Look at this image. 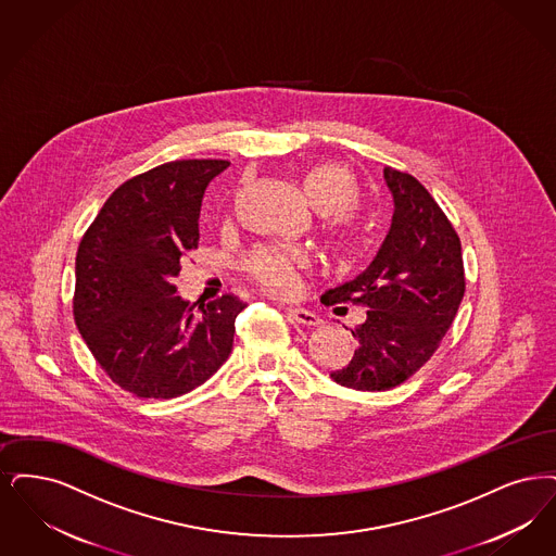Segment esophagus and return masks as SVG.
I'll return each mask as SVG.
<instances>
[{
  "label": "esophagus",
  "instance_id": "34e87169",
  "mask_svg": "<svg viewBox=\"0 0 556 556\" xmlns=\"http://www.w3.org/2000/svg\"><path fill=\"white\" fill-rule=\"evenodd\" d=\"M287 315L303 326H319L321 324L319 315H315L314 312H309L305 307H287Z\"/></svg>",
  "mask_w": 556,
  "mask_h": 556
}]
</instances>
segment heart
I'll return each instance as SVG.
<instances>
[{
	"mask_svg": "<svg viewBox=\"0 0 556 556\" xmlns=\"http://www.w3.org/2000/svg\"><path fill=\"white\" fill-rule=\"evenodd\" d=\"M303 189L317 212L328 214V226L339 247L357 242V228L351 214L362 203V189L353 172L340 164H317L303 176ZM309 264V255L290 244L267 242L253 247L242 257V271L257 287L276 294L290 296L301 287V271Z\"/></svg>",
	"mask_w": 556,
	"mask_h": 556,
	"instance_id": "1",
	"label": "heart"
}]
</instances>
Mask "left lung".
<instances>
[{"instance_id": "left-lung-1", "label": "left lung", "mask_w": 556, "mask_h": 556, "mask_svg": "<svg viewBox=\"0 0 556 556\" xmlns=\"http://www.w3.org/2000/svg\"><path fill=\"white\" fill-rule=\"evenodd\" d=\"M384 178L394 197L387 241L362 276L321 296L326 305L367 307L365 321L351 330L353 359L330 371L340 387L363 392L399 387L430 362L465 294L451 219L415 176L387 166Z\"/></svg>"}]
</instances>
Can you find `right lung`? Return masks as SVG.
Instances as JSON below:
<instances>
[{
	"label": "right lung",
	"instance_id": "obj_1",
	"mask_svg": "<svg viewBox=\"0 0 556 556\" xmlns=\"http://www.w3.org/2000/svg\"><path fill=\"white\" fill-rule=\"evenodd\" d=\"M226 160H176L122 182L76 251L73 314L114 384L139 399H174L210 380L228 359L239 296L201 315L176 296L180 260L197 249L205 187Z\"/></svg>",
	"mask_w": 556,
	"mask_h": 556
}]
</instances>
